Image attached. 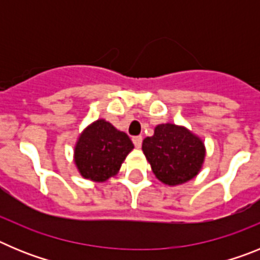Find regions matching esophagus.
Masks as SVG:
<instances>
[{
	"mask_svg": "<svg viewBox=\"0 0 260 260\" xmlns=\"http://www.w3.org/2000/svg\"><path fill=\"white\" fill-rule=\"evenodd\" d=\"M142 141H143V139H142V137H134V138H133V143H134V146L137 147V148H141Z\"/></svg>",
	"mask_w": 260,
	"mask_h": 260,
	"instance_id": "34e87169",
	"label": "esophagus"
}]
</instances>
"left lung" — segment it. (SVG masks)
Masks as SVG:
<instances>
[{"instance_id":"1","label":"left lung","mask_w":260,"mask_h":260,"mask_svg":"<svg viewBox=\"0 0 260 260\" xmlns=\"http://www.w3.org/2000/svg\"><path fill=\"white\" fill-rule=\"evenodd\" d=\"M142 150L156 178L169 186L192 180L202 169L206 156L201 138L174 123L156 126L152 137L143 141Z\"/></svg>"}]
</instances>
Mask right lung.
<instances>
[{"label":"right lung","instance_id":"add662e5","mask_svg":"<svg viewBox=\"0 0 260 260\" xmlns=\"http://www.w3.org/2000/svg\"><path fill=\"white\" fill-rule=\"evenodd\" d=\"M133 148L134 144L126 133L117 130L105 119H98L78 138L74 161L84 178L104 182L118 173Z\"/></svg>","mask_w":260,"mask_h":260}]
</instances>
